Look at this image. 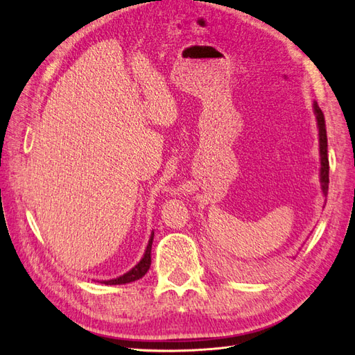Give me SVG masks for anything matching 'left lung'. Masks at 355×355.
Segmentation results:
<instances>
[{"label": "left lung", "mask_w": 355, "mask_h": 355, "mask_svg": "<svg viewBox=\"0 0 355 355\" xmlns=\"http://www.w3.org/2000/svg\"><path fill=\"white\" fill-rule=\"evenodd\" d=\"M314 111L317 115L318 132H320V155H321V187H323L324 196L329 191V157H327V133H326V121L324 114L318 108V105L314 103Z\"/></svg>", "instance_id": "8db88e82"}]
</instances>
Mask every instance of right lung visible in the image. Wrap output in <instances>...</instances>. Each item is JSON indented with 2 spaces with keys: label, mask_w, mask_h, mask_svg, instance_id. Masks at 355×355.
Wrapping results in <instances>:
<instances>
[{
  "label": "right lung",
  "mask_w": 355,
  "mask_h": 355,
  "mask_svg": "<svg viewBox=\"0 0 355 355\" xmlns=\"http://www.w3.org/2000/svg\"><path fill=\"white\" fill-rule=\"evenodd\" d=\"M153 240H154V234L151 235V239H149V243H148V247L145 250V254L142 257V261L139 262L133 270H130L128 272H125L124 275L118 277V278H114V280H108V282H103L105 284H127V283H132V282H136L139 280V278H142L148 270L149 266H151V247H153Z\"/></svg>",
  "instance_id": "obj_1"
}]
</instances>
